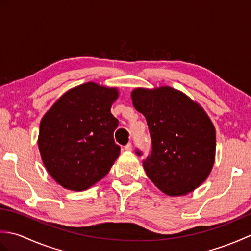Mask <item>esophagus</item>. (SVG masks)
I'll return each instance as SVG.
<instances>
[{
	"label": "esophagus",
	"mask_w": 251,
	"mask_h": 251,
	"mask_svg": "<svg viewBox=\"0 0 251 251\" xmlns=\"http://www.w3.org/2000/svg\"><path fill=\"white\" fill-rule=\"evenodd\" d=\"M125 148V150L126 151H131L132 150V146H131V143L129 142V143H127V145L124 147Z\"/></svg>",
	"instance_id": "34e87169"
}]
</instances>
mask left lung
Listing matches in <instances>:
<instances>
[{
	"label": "left lung",
	"mask_w": 251,
	"mask_h": 251,
	"mask_svg": "<svg viewBox=\"0 0 251 251\" xmlns=\"http://www.w3.org/2000/svg\"><path fill=\"white\" fill-rule=\"evenodd\" d=\"M135 109L145 115L152 151L145 161L148 177L165 194L185 195L209 176L215 163L216 130L201 106L169 86L136 88ZM137 155L142 153L137 150Z\"/></svg>",
	"instance_id": "1"
}]
</instances>
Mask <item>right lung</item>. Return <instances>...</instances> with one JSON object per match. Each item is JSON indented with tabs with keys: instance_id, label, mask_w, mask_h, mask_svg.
<instances>
[{
	"instance_id": "1",
	"label": "right lung",
	"mask_w": 251,
	"mask_h": 251,
	"mask_svg": "<svg viewBox=\"0 0 251 251\" xmlns=\"http://www.w3.org/2000/svg\"><path fill=\"white\" fill-rule=\"evenodd\" d=\"M117 97V88L88 82L63 94L42 119V161L65 189L87 190L119 157L121 148L113 138L119 121L111 113Z\"/></svg>"
}]
</instances>
